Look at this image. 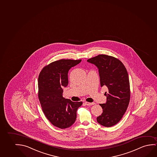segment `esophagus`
<instances>
[{
  "instance_id": "esophagus-1",
  "label": "esophagus",
  "mask_w": 157,
  "mask_h": 157,
  "mask_svg": "<svg viewBox=\"0 0 157 157\" xmlns=\"http://www.w3.org/2000/svg\"><path fill=\"white\" fill-rule=\"evenodd\" d=\"M85 104H86V105H89V106H90V105H93L95 104V103H90V102H85Z\"/></svg>"
}]
</instances>
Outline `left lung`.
Here are the masks:
<instances>
[{
	"mask_svg": "<svg viewBox=\"0 0 157 157\" xmlns=\"http://www.w3.org/2000/svg\"><path fill=\"white\" fill-rule=\"evenodd\" d=\"M87 61L98 68L101 86H105L108 90L104 94L106 103L99 104L103 113L97 117V122L105 127L113 126L122 118L130 102L128 71L120 60L111 56L101 54Z\"/></svg>",
	"mask_w": 157,
	"mask_h": 157,
	"instance_id": "1",
	"label": "left lung"
}]
</instances>
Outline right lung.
I'll return each mask as SVG.
<instances>
[{
  "mask_svg": "<svg viewBox=\"0 0 157 157\" xmlns=\"http://www.w3.org/2000/svg\"><path fill=\"white\" fill-rule=\"evenodd\" d=\"M81 60L61 59L44 67L38 78V97L42 110L54 126L66 128L71 126L76 119L77 109L82 102H72L62 96L63 87L68 84L70 69Z\"/></svg>",
  "mask_w": 157,
  "mask_h": 157,
  "instance_id": "obj_1",
  "label": "right lung"
}]
</instances>
